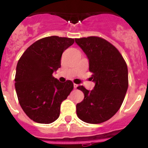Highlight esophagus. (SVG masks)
Segmentation results:
<instances>
[{
	"mask_svg": "<svg viewBox=\"0 0 148 148\" xmlns=\"http://www.w3.org/2000/svg\"><path fill=\"white\" fill-rule=\"evenodd\" d=\"M78 84H74V88H75V89H76L77 87H78Z\"/></svg>",
	"mask_w": 148,
	"mask_h": 148,
	"instance_id": "obj_1",
	"label": "esophagus"
}]
</instances>
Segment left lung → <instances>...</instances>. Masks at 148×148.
I'll list each match as a JSON object with an SVG mask.
<instances>
[{
    "mask_svg": "<svg viewBox=\"0 0 148 148\" xmlns=\"http://www.w3.org/2000/svg\"><path fill=\"white\" fill-rule=\"evenodd\" d=\"M75 40L87 55L91 78L95 82L91 91L83 86L77 87L84 95L76 104L77 116L84 122L100 124L112 118L121 108L128 87L127 66L119 51L102 38Z\"/></svg>",
    "mask_w": 148,
    "mask_h": 148,
    "instance_id": "left-lung-1",
    "label": "left lung"
}]
</instances>
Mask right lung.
Listing matches in <instances>:
<instances>
[{"label": "right lung", "mask_w": 148, "mask_h": 148, "mask_svg": "<svg viewBox=\"0 0 148 148\" xmlns=\"http://www.w3.org/2000/svg\"><path fill=\"white\" fill-rule=\"evenodd\" d=\"M70 38L49 36L29 46L18 60L15 78L21 107L30 119L50 124L59 117L60 107L73 90V83H61L53 76L61 67L63 52L73 45Z\"/></svg>", "instance_id": "obj_1"}]
</instances>
